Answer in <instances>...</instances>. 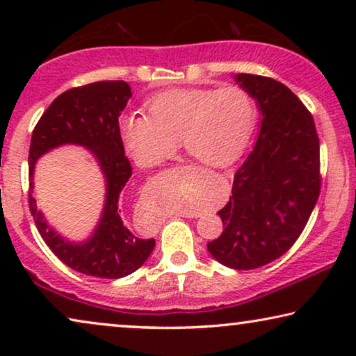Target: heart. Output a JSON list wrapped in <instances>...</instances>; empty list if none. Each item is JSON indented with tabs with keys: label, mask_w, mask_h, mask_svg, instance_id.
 Wrapping results in <instances>:
<instances>
[{
	"label": "heart",
	"mask_w": 356,
	"mask_h": 356,
	"mask_svg": "<svg viewBox=\"0 0 356 356\" xmlns=\"http://www.w3.org/2000/svg\"><path fill=\"white\" fill-rule=\"evenodd\" d=\"M147 106L149 115L134 111L120 121L126 145L144 165L170 157L179 139L199 162L228 165L245 150L256 123L254 100L240 86L165 90Z\"/></svg>",
	"instance_id": "heart-1"
}]
</instances>
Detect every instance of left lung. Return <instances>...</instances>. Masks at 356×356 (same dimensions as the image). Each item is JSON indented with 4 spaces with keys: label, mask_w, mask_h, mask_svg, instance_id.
Masks as SVG:
<instances>
[{
    "label": "left lung",
    "mask_w": 356,
    "mask_h": 356,
    "mask_svg": "<svg viewBox=\"0 0 356 356\" xmlns=\"http://www.w3.org/2000/svg\"><path fill=\"white\" fill-rule=\"evenodd\" d=\"M236 81L259 105L261 131L218 211L222 235L207 250L223 266L251 270L284 256L305 230L321 193L319 138L313 115L282 82Z\"/></svg>",
    "instance_id": "1"
}]
</instances>
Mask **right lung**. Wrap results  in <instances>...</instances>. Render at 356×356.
Returning a JSON list of instances; mask_svg holds the SVG:
<instances>
[{
  "label": "right lung",
  "mask_w": 356,
  "mask_h": 356,
  "mask_svg": "<svg viewBox=\"0 0 356 356\" xmlns=\"http://www.w3.org/2000/svg\"><path fill=\"white\" fill-rule=\"evenodd\" d=\"M131 97L124 81H100L72 87L58 95L38 120L29 149V209L37 230L55 256L81 274L121 279L147 259L155 240L136 236L121 220V196L129 181L131 163L124 155L118 118ZM61 143L84 145L94 153L107 179L104 216L89 242L74 245L56 236L36 211L31 175L36 159Z\"/></svg>",
  "instance_id": "add662e5"
}]
</instances>
